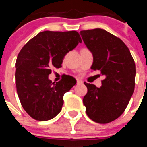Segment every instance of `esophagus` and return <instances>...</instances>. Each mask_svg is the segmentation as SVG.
<instances>
[{
    "instance_id": "34e87169",
    "label": "esophagus",
    "mask_w": 147,
    "mask_h": 147,
    "mask_svg": "<svg viewBox=\"0 0 147 147\" xmlns=\"http://www.w3.org/2000/svg\"><path fill=\"white\" fill-rule=\"evenodd\" d=\"M83 82L80 80H77V85H80V84H82Z\"/></svg>"
}]
</instances>
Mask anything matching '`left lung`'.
Returning a JSON list of instances; mask_svg holds the SVG:
<instances>
[{
  "mask_svg": "<svg viewBox=\"0 0 147 147\" xmlns=\"http://www.w3.org/2000/svg\"><path fill=\"white\" fill-rule=\"evenodd\" d=\"M80 34L93 54L91 70L100 71L105 76L100 88L85 82L88 93L83 104L90 119L107 124L124 112L134 92V59L124 42L105 30L81 31Z\"/></svg>",
  "mask_w": 147,
  "mask_h": 147,
  "instance_id": "left-lung-1",
  "label": "left lung"
}]
</instances>
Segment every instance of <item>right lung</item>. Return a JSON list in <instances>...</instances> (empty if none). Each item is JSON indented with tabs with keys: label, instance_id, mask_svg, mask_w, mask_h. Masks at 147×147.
I'll list each match as a JSON object with an SVG mask.
<instances>
[{
	"label": "right lung",
	"instance_id": "1",
	"mask_svg": "<svg viewBox=\"0 0 147 147\" xmlns=\"http://www.w3.org/2000/svg\"><path fill=\"white\" fill-rule=\"evenodd\" d=\"M82 39L76 31L39 33L19 52L15 62V84L22 107L32 118L45 121L59 113L63 96L76 82L65 77L58 82L49 79L52 67H62L67 53Z\"/></svg>",
	"mask_w": 147,
	"mask_h": 147
}]
</instances>
